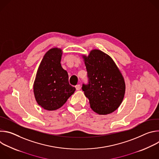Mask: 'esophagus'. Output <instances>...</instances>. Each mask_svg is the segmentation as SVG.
<instances>
[{"instance_id":"obj_1","label":"esophagus","mask_w":159,"mask_h":159,"mask_svg":"<svg viewBox=\"0 0 159 159\" xmlns=\"http://www.w3.org/2000/svg\"><path fill=\"white\" fill-rule=\"evenodd\" d=\"M75 89H76V90H80V85H79V84H78V85H75Z\"/></svg>"}]
</instances>
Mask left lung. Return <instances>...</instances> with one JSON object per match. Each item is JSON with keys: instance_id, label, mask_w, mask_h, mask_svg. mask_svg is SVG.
Instances as JSON below:
<instances>
[{"instance_id": "left-lung-1", "label": "left lung", "mask_w": 159, "mask_h": 159, "mask_svg": "<svg viewBox=\"0 0 159 159\" xmlns=\"http://www.w3.org/2000/svg\"><path fill=\"white\" fill-rule=\"evenodd\" d=\"M83 58L88 84H83L82 89L90 107L99 115L110 114L118 108L124 98L123 75L112 59L101 50H93Z\"/></svg>"}]
</instances>
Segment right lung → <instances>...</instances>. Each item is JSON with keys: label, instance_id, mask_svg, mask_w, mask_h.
I'll list each match as a JSON object with an SVG mask.
<instances>
[{"label": "right lung", "instance_id": "1", "mask_svg": "<svg viewBox=\"0 0 159 159\" xmlns=\"http://www.w3.org/2000/svg\"><path fill=\"white\" fill-rule=\"evenodd\" d=\"M62 51L54 48L43 57L34 82V94L38 104L43 109L54 111L61 107L75 92L70 85L69 75L60 61Z\"/></svg>", "mask_w": 159, "mask_h": 159}]
</instances>
